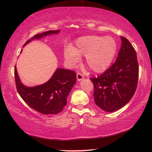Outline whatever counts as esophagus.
Returning <instances> with one entry per match:
<instances>
[{
  "label": "esophagus",
  "mask_w": 152,
  "mask_h": 152,
  "mask_svg": "<svg viewBox=\"0 0 152 152\" xmlns=\"http://www.w3.org/2000/svg\"><path fill=\"white\" fill-rule=\"evenodd\" d=\"M76 78H77V80H78V81H80L84 79V76L80 73H78L76 75Z\"/></svg>",
  "instance_id": "obj_1"
}]
</instances>
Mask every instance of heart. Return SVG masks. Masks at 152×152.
Returning <instances> with one entry per match:
<instances>
[{"mask_svg":"<svg viewBox=\"0 0 152 152\" xmlns=\"http://www.w3.org/2000/svg\"><path fill=\"white\" fill-rule=\"evenodd\" d=\"M117 50V43L110 36L86 35L78 38L74 47H67L64 58L69 66H74L85 56L86 66L94 72L106 70L111 63Z\"/></svg>","mask_w":152,"mask_h":152,"instance_id":"1","label":"heart"}]
</instances>
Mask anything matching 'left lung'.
<instances>
[{"instance_id": "obj_1", "label": "left lung", "mask_w": 152, "mask_h": 152, "mask_svg": "<svg viewBox=\"0 0 152 152\" xmlns=\"http://www.w3.org/2000/svg\"><path fill=\"white\" fill-rule=\"evenodd\" d=\"M115 62L97 78L94 84L95 103L107 112H114L127 104L137 88L139 66L135 49L125 37Z\"/></svg>"}]
</instances>
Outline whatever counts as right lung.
I'll return each mask as SVG.
<instances>
[{
    "instance_id": "obj_1",
    "label": "right lung",
    "mask_w": 152,
    "mask_h": 152,
    "mask_svg": "<svg viewBox=\"0 0 152 152\" xmlns=\"http://www.w3.org/2000/svg\"><path fill=\"white\" fill-rule=\"evenodd\" d=\"M60 32V30H51L37 34L28 40L24 46L33 39H39ZM15 78L18 92L30 107L42 114L55 115L60 113L66 105L67 97L76 82V74L72 70L58 68L48 82L29 87L20 81L15 66Z\"/></svg>"
}]
</instances>
